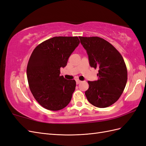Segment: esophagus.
<instances>
[{
    "mask_svg": "<svg viewBox=\"0 0 146 146\" xmlns=\"http://www.w3.org/2000/svg\"><path fill=\"white\" fill-rule=\"evenodd\" d=\"M81 82V81L80 80H76V83H77V85H78L79 83H80Z\"/></svg>",
    "mask_w": 146,
    "mask_h": 146,
    "instance_id": "1",
    "label": "esophagus"
}]
</instances>
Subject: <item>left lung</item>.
Masks as SVG:
<instances>
[{"label": "left lung", "mask_w": 146, "mask_h": 146, "mask_svg": "<svg viewBox=\"0 0 146 146\" xmlns=\"http://www.w3.org/2000/svg\"><path fill=\"white\" fill-rule=\"evenodd\" d=\"M86 50L91 67L99 69L98 80L88 81L85 95L98 108L113 105L120 98L127 81V70L122 55L111 44L97 37H79Z\"/></svg>", "instance_id": "1"}]
</instances>
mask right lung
Here are the masks:
<instances>
[{"label":"right lung","mask_w":146,"mask_h":146,"mask_svg":"<svg viewBox=\"0 0 146 146\" xmlns=\"http://www.w3.org/2000/svg\"><path fill=\"white\" fill-rule=\"evenodd\" d=\"M79 44L77 36H55L39 44L31 55L27 68L29 87L35 99L46 109L58 111L71 100L76 82L60 76V68L67 65Z\"/></svg>","instance_id":"add662e5"}]
</instances>
